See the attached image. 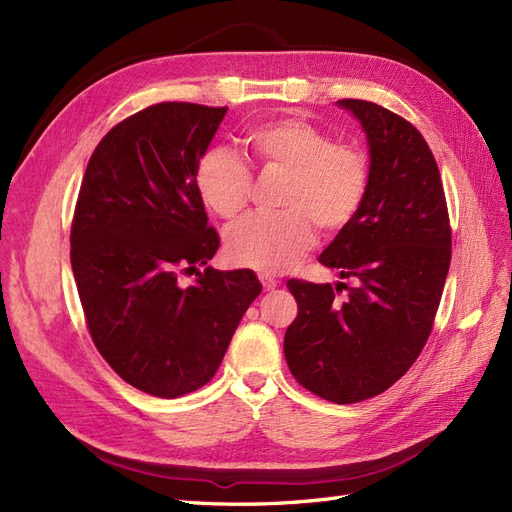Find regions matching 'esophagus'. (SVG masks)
I'll use <instances>...</instances> for the list:
<instances>
[{
  "label": "esophagus",
  "mask_w": 512,
  "mask_h": 512,
  "mask_svg": "<svg viewBox=\"0 0 512 512\" xmlns=\"http://www.w3.org/2000/svg\"><path fill=\"white\" fill-rule=\"evenodd\" d=\"M258 280H260V284H262V288H265V290H273V288H277V284H280L269 273H258Z\"/></svg>",
  "instance_id": "34e87169"
}]
</instances>
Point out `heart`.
Masks as SVG:
<instances>
[{
    "label": "heart",
    "mask_w": 512,
    "mask_h": 512,
    "mask_svg": "<svg viewBox=\"0 0 512 512\" xmlns=\"http://www.w3.org/2000/svg\"><path fill=\"white\" fill-rule=\"evenodd\" d=\"M254 156L267 168L288 173L277 215H250L226 232V256L239 267L262 273L292 269L322 230L346 228L359 213L367 192V162L348 145L303 119L260 123L247 136ZM252 175L228 149H211L198 162L196 190L203 203L230 220L250 198Z\"/></svg>",
    "instance_id": "heart-1"
}]
</instances>
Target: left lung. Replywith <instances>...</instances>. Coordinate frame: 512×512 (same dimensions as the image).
Segmentation results:
<instances>
[{"label":"left lung","mask_w":512,"mask_h":512,"mask_svg":"<svg viewBox=\"0 0 512 512\" xmlns=\"http://www.w3.org/2000/svg\"><path fill=\"white\" fill-rule=\"evenodd\" d=\"M337 106L365 132L369 179L359 213L318 260L356 286L339 303L337 286L288 280L299 314L284 354L307 391L344 406L384 393L421 354L451 265V226L421 132L374 102Z\"/></svg>","instance_id":"8db88e82"}]
</instances>
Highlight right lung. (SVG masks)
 I'll return each instance as SVG.
<instances>
[{
	"label": "right lung",
	"mask_w": 512,
	"mask_h": 512,
	"mask_svg": "<svg viewBox=\"0 0 512 512\" xmlns=\"http://www.w3.org/2000/svg\"><path fill=\"white\" fill-rule=\"evenodd\" d=\"M228 108L162 102L108 132L76 203L70 260L87 327L119 378L175 399L218 371L262 284L250 269L200 272L220 247L196 168ZM197 273L183 289L178 273Z\"/></svg>",
	"instance_id": "1"
}]
</instances>
